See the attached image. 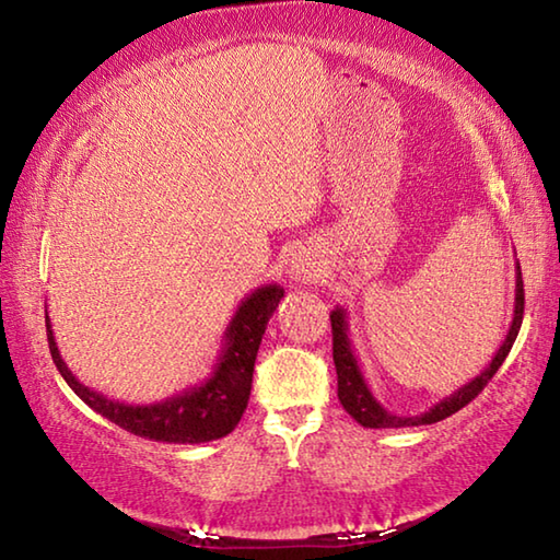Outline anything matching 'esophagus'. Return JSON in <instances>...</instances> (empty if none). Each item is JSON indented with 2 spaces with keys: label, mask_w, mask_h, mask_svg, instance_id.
<instances>
[{
  "label": "esophagus",
  "mask_w": 560,
  "mask_h": 560,
  "mask_svg": "<svg viewBox=\"0 0 560 560\" xmlns=\"http://www.w3.org/2000/svg\"><path fill=\"white\" fill-rule=\"evenodd\" d=\"M316 264L311 261L308 257H296L291 261V267H289V273H291V279H296V281H314L316 279Z\"/></svg>",
  "instance_id": "34e87169"
}]
</instances>
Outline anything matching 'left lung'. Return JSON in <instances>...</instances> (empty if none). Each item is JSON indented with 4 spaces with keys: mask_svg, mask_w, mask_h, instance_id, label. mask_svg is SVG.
<instances>
[{
    "mask_svg": "<svg viewBox=\"0 0 560 560\" xmlns=\"http://www.w3.org/2000/svg\"><path fill=\"white\" fill-rule=\"evenodd\" d=\"M521 318H524V281H521V267L516 264L514 318H511L509 334L504 338V343L499 346L494 358H491V363L477 377H474V381L462 385L459 390H454L450 397H444V400H440L438 405H432L428 412L400 417V415L387 412L385 407L375 400V395L371 393V387H368L363 373H360L355 350H353V346H350L346 308L336 306L334 311H330V328H334V363H336V373H338V400L358 424H363V428H371V430L417 428V424L440 422V420H444V417H450L457 410H462L464 405H469L474 397L485 390V385L491 381V377H494L501 363L506 360L511 346H514L518 328H521Z\"/></svg>",
    "mask_w": 560,
    "mask_h": 560,
    "instance_id": "obj_1",
    "label": "left lung"
}]
</instances>
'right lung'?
Here are the masks:
<instances>
[{
    "label": "right lung",
    "instance_id": "add662e5",
    "mask_svg": "<svg viewBox=\"0 0 560 560\" xmlns=\"http://www.w3.org/2000/svg\"><path fill=\"white\" fill-rule=\"evenodd\" d=\"M281 299L283 289L279 283L254 289L234 311L230 326L224 330L222 350L212 375L205 383L153 405L118 402L83 385L63 363L49 314H46V336H49L51 358L61 377L91 410L138 438L170 444H202L226 438L240 424L246 402H249L254 360L259 353L261 336Z\"/></svg>",
    "mask_w": 560,
    "mask_h": 560
}]
</instances>
